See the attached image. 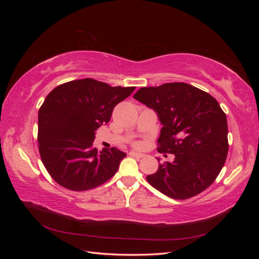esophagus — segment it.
I'll return each mask as SVG.
<instances>
[{"mask_svg":"<svg viewBox=\"0 0 259 259\" xmlns=\"http://www.w3.org/2000/svg\"><path fill=\"white\" fill-rule=\"evenodd\" d=\"M130 155H132V156H135V158L140 159V158H143V156H144L145 154L140 153V152H136V151H131V152H130Z\"/></svg>","mask_w":259,"mask_h":259,"instance_id":"obj_1","label":"esophagus"}]
</instances>
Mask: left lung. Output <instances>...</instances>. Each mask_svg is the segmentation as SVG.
I'll list each match as a JSON object with an SVG mask.
<instances>
[{
	"label": "left lung",
	"instance_id": "8db88e82",
	"mask_svg": "<svg viewBox=\"0 0 259 259\" xmlns=\"http://www.w3.org/2000/svg\"><path fill=\"white\" fill-rule=\"evenodd\" d=\"M134 98L158 114V151L175 156L148 175V183L177 200L204 191L221 173L229 148L227 117L217 100L183 82L142 88Z\"/></svg>",
	"mask_w": 259,
	"mask_h": 259
}]
</instances>
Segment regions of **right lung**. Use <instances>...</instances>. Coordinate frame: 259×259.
I'll list each match as a JSON object with an SVG mask.
<instances>
[{"mask_svg":"<svg viewBox=\"0 0 259 259\" xmlns=\"http://www.w3.org/2000/svg\"><path fill=\"white\" fill-rule=\"evenodd\" d=\"M135 88L108 85L93 79L55 88L38 110L37 142L52 178L73 191L96 188L110 179L126 153L93 147L98 127L110 121L113 108Z\"/></svg>","mask_w":259,"mask_h":259,"instance_id":"obj_1","label":"right lung"}]
</instances>
